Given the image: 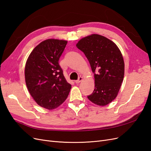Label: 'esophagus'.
<instances>
[{
    "label": "esophagus",
    "mask_w": 151,
    "mask_h": 151,
    "mask_svg": "<svg viewBox=\"0 0 151 151\" xmlns=\"http://www.w3.org/2000/svg\"><path fill=\"white\" fill-rule=\"evenodd\" d=\"M82 80H83V77H79V78H78V79L76 80V81H75V83H76V84H78V83H80V82H81Z\"/></svg>",
    "instance_id": "1"
}]
</instances>
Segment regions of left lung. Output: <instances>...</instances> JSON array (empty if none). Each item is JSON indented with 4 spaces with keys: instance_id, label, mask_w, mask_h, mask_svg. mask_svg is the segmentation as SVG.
I'll return each instance as SVG.
<instances>
[{
    "instance_id": "8db88e82",
    "label": "left lung",
    "mask_w": 151,
    "mask_h": 151,
    "mask_svg": "<svg viewBox=\"0 0 151 151\" xmlns=\"http://www.w3.org/2000/svg\"><path fill=\"white\" fill-rule=\"evenodd\" d=\"M76 47L84 52L94 73L95 89L88 98L99 106L110 103L117 96L124 77L120 50L112 41L97 34L82 38Z\"/></svg>"
}]
</instances>
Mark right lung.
I'll return each instance as SVG.
<instances>
[{
	"instance_id": "1",
	"label": "right lung",
	"mask_w": 151,
	"mask_h": 151,
	"mask_svg": "<svg viewBox=\"0 0 151 151\" xmlns=\"http://www.w3.org/2000/svg\"><path fill=\"white\" fill-rule=\"evenodd\" d=\"M65 40L48 39L30 53L24 70L26 86L39 106L53 109L65 101L71 85L68 83L58 63Z\"/></svg>"
}]
</instances>
